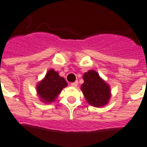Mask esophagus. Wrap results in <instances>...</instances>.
Listing matches in <instances>:
<instances>
[{
	"instance_id": "34e87169",
	"label": "esophagus",
	"mask_w": 147,
	"mask_h": 147,
	"mask_svg": "<svg viewBox=\"0 0 147 147\" xmlns=\"http://www.w3.org/2000/svg\"><path fill=\"white\" fill-rule=\"evenodd\" d=\"M71 86H73V87H76L78 86V81H75V82H73L71 84Z\"/></svg>"
}]
</instances>
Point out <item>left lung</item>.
Here are the masks:
<instances>
[{
	"label": "left lung",
	"instance_id": "1",
	"mask_svg": "<svg viewBox=\"0 0 147 147\" xmlns=\"http://www.w3.org/2000/svg\"><path fill=\"white\" fill-rule=\"evenodd\" d=\"M84 83L81 85V91L90 105L103 107L110 98V89L94 70H90L84 75Z\"/></svg>",
	"mask_w": 147,
	"mask_h": 147
}]
</instances>
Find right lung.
Instances as JSON below:
<instances>
[{"label":"right lung","mask_w":147,"mask_h":147,"mask_svg":"<svg viewBox=\"0 0 147 147\" xmlns=\"http://www.w3.org/2000/svg\"><path fill=\"white\" fill-rule=\"evenodd\" d=\"M67 86L65 79L60 77L54 69H50L45 78L37 86V92L41 100L45 103H51L55 100L62 89Z\"/></svg>","instance_id":"obj_1"}]
</instances>
